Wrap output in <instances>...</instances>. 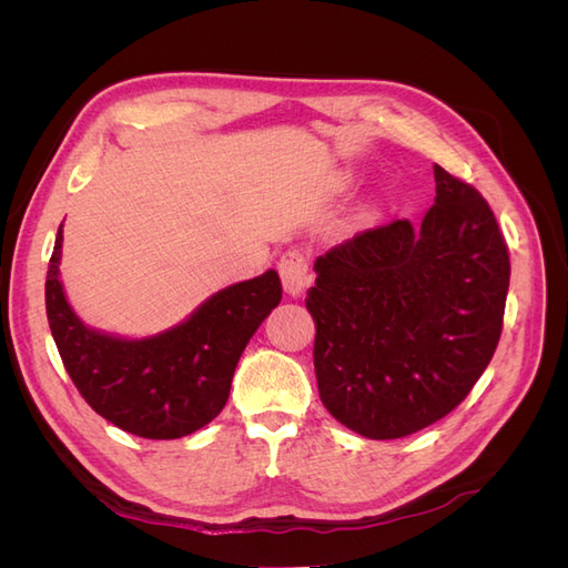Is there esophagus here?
I'll return each instance as SVG.
<instances>
[{"instance_id":"34e87169","label":"esophagus","mask_w":568,"mask_h":568,"mask_svg":"<svg viewBox=\"0 0 568 568\" xmlns=\"http://www.w3.org/2000/svg\"><path fill=\"white\" fill-rule=\"evenodd\" d=\"M277 270H280L284 291L291 296H298L301 291L311 284V257H307V253H303L298 248L286 251L280 257Z\"/></svg>"}]
</instances>
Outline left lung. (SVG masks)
<instances>
[{"label": "left lung", "mask_w": 568, "mask_h": 568, "mask_svg": "<svg viewBox=\"0 0 568 568\" xmlns=\"http://www.w3.org/2000/svg\"><path fill=\"white\" fill-rule=\"evenodd\" d=\"M422 225L393 220L315 261L307 288L324 407L351 432H422L467 398L503 334L509 253L486 199L434 165Z\"/></svg>", "instance_id": "8db88e82"}]
</instances>
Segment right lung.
Instances as JSON below:
<instances>
[{
	"instance_id": "1",
	"label": "right lung",
	"mask_w": 568,
	"mask_h": 568,
	"mask_svg": "<svg viewBox=\"0 0 568 568\" xmlns=\"http://www.w3.org/2000/svg\"><path fill=\"white\" fill-rule=\"evenodd\" d=\"M61 227L47 270V320L82 398L123 432L153 440L182 438L213 422L246 343L282 301L280 274L267 270L217 291L173 329L120 338L90 329L68 305L59 280Z\"/></svg>"
}]
</instances>
